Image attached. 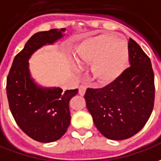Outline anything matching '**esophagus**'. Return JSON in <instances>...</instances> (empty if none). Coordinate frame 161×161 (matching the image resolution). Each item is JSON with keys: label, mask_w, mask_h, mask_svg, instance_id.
I'll return each mask as SVG.
<instances>
[{"label": "esophagus", "mask_w": 161, "mask_h": 161, "mask_svg": "<svg viewBox=\"0 0 161 161\" xmlns=\"http://www.w3.org/2000/svg\"><path fill=\"white\" fill-rule=\"evenodd\" d=\"M85 92H86V86L81 84L80 86H79V88H78V92H79V94H80L81 96H84Z\"/></svg>", "instance_id": "obj_1"}]
</instances>
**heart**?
Wrapping results in <instances>:
<instances>
[{"instance_id":"heart-1","label":"heart","mask_w":161,"mask_h":161,"mask_svg":"<svg viewBox=\"0 0 161 161\" xmlns=\"http://www.w3.org/2000/svg\"><path fill=\"white\" fill-rule=\"evenodd\" d=\"M80 64H91L92 78L99 84H108L123 74L129 64L126 42L112 34H101L82 42L77 49Z\"/></svg>"}]
</instances>
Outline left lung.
Listing matches in <instances>:
<instances>
[{"mask_svg": "<svg viewBox=\"0 0 161 161\" xmlns=\"http://www.w3.org/2000/svg\"><path fill=\"white\" fill-rule=\"evenodd\" d=\"M128 48L130 67L111 84L88 88L84 95L97 130L113 140L126 139L139 132L154 105V74L150 58L131 38Z\"/></svg>", "mask_w": 161, "mask_h": 161, "instance_id": "8db88e82", "label": "left lung"}]
</instances>
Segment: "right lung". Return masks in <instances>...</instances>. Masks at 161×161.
<instances>
[{
	"label": "right lung",
	"instance_id": "add662e5",
	"mask_svg": "<svg viewBox=\"0 0 161 161\" xmlns=\"http://www.w3.org/2000/svg\"><path fill=\"white\" fill-rule=\"evenodd\" d=\"M65 29L37 32L26 42L14 57L7 77V97L10 112L22 131L42 143L62 138L70 123L69 101L77 89H42L31 79L29 70L30 56L46 43H53L63 36Z\"/></svg>",
	"mask_w": 161,
	"mask_h": 161
}]
</instances>
